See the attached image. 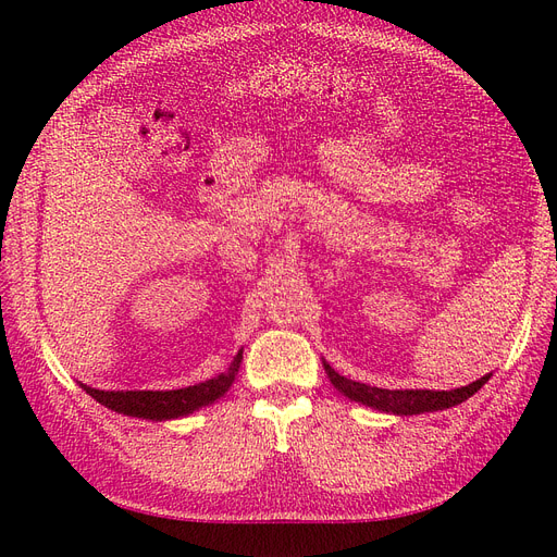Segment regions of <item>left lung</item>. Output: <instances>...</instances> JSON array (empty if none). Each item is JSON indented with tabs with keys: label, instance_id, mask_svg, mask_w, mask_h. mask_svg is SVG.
Returning <instances> with one entry per match:
<instances>
[{
	"label": "left lung",
	"instance_id": "8db88e82",
	"mask_svg": "<svg viewBox=\"0 0 557 557\" xmlns=\"http://www.w3.org/2000/svg\"><path fill=\"white\" fill-rule=\"evenodd\" d=\"M323 367L332 385L339 393H344L348 399L360 401L364 407H372L385 413H395V416H416V413L458 407V404L479 393L481 385L491 379V374H485L474 383L455 387V391H385V387H374V385L350 381L342 374H336L327 362H323Z\"/></svg>",
	"mask_w": 557,
	"mask_h": 557
}]
</instances>
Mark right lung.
Listing matches in <instances>:
<instances>
[{
	"instance_id": "obj_1",
	"label": "right lung",
	"mask_w": 557,
	"mask_h": 557,
	"mask_svg": "<svg viewBox=\"0 0 557 557\" xmlns=\"http://www.w3.org/2000/svg\"><path fill=\"white\" fill-rule=\"evenodd\" d=\"M242 352L244 350L237 352V358L232 360L227 372L218 374L205 383L181 387V391H97V387L83 385V383L81 387L115 413L146 418V420L181 418L201 407H209V404L221 399L230 391L234 376L239 372V364L244 358Z\"/></svg>"
}]
</instances>
